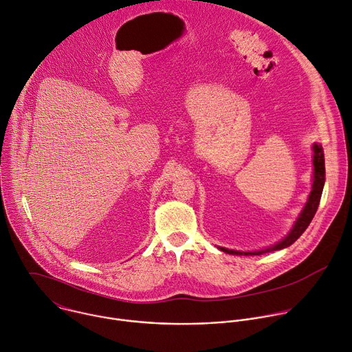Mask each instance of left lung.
Returning <instances> with one entry per match:
<instances>
[{
  "instance_id": "8db88e82",
  "label": "left lung",
  "mask_w": 352,
  "mask_h": 352,
  "mask_svg": "<svg viewBox=\"0 0 352 352\" xmlns=\"http://www.w3.org/2000/svg\"><path fill=\"white\" fill-rule=\"evenodd\" d=\"M314 185H312V190L309 195L308 202L304 208V210L300 212L298 220L295 221L292 230L289 231V234L280 241L278 243L263 249V250H258V252H239V250H230L226 248H221L223 252L230 254V255H243V256H249V255H262V254H267V252H273V250H278L283 248L289 246L291 243H294L300 235L304 234V231L308 228V226L311 224L319 202H320V197H322V192H323V185H324V175H326V170H324V156H323V148L320 144H314Z\"/></svg>"
}]
</instances>
